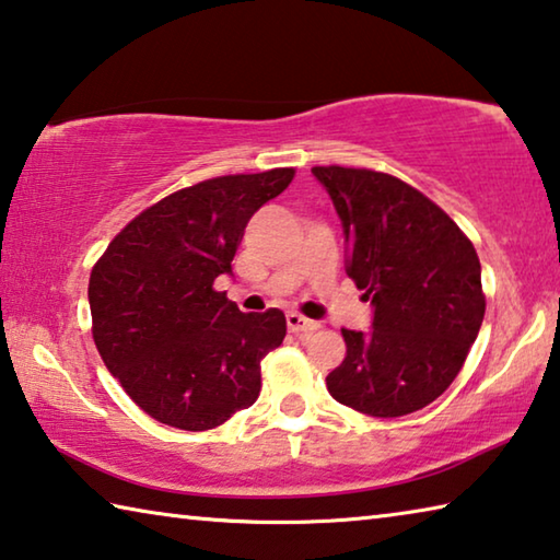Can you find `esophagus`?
Segmentation results:
<instances>
[{
	"instance_id": "1",
	"label": "esophagus",
	"mask_w": 560,
	"mask_h": 560,
	"mask_svg": "<svg viewBox=\"0 0 560 560\" xmlns=\"http://www.w3.org/2000/svg\"><path fill=\"white\" fill-rule=\"evenodd\" d=\"M287 326H289L291 334H296V336L311 334V330H316V328H318L316 320L303 318L301 314H293V311H291V314H287Z\"/></svg>"
}]
</instances>
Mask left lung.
Listing matches in <instances>:
<instances>
[{"label": "left lung", "instance_id": "1", "mask_svg": "<svg viewBox=\"0 0 560 560\" xmlns=\"http://www.w3.org/2000/svg\"><path fill=\"white\" fill-rule=\"evenodd\" d=\"M346 234V271L373 306L371 330L343 328L334 400L400 417L447 390L485 320L481 264L450 214L402 179L360 167H311Z\"/></svg>", "mask_w": 560, "mask_h": 560}]
</instances>
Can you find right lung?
Here are the masks:
<instances>
[{
    "instance_id": "1",
    "label": "right lung",
    "mask_w": 560,
    "mask_h": 560,
    "mask_svg": "<svg viewBox=\"0 0 560 560\" xmlns=\"http://www.w3.org/2000/svg\"><path fill=\"white\" fill-rule=\"evenodd\" d=\"M291 179L293 167H277L179 189L126 224L93 267V340L158 422L202 432L257 402L261 360L281 346L287 318L242 314L214 279L232 273L252 214Z\"/></svg>"
}]
</instances>
